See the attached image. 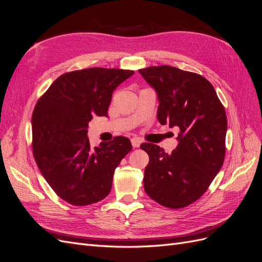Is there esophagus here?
Masks as SVG:
<instances>
[{"instance_id": "obj_1", "label": "esophagus", "mask_w": 262, "mask_h": 262, "mask_svg": "<svg viewBox=\"0 0 262 262\" xmlns=\"http://www.w3.org/2000/svg\"><path fill=\"white\" fill-rule=\"evenodd\" d=\"M142 143V140L140 138H132L131 139V144L133 147H139Z\"/></svg>"}]
</instances>
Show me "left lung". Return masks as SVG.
Masks as SVG:
<instances>
[{
	"instance_id": "1",
	"label": "left lung",
	"mask_w": 262,
	"mask_h": 262,
	"mask_svg": "<svg viewBox=\"0 0 262 262\" xmlns=\"http://www.w3.org/2000/svg\"><path fill=\"white\" fill-rule=\"evenodd\" d=\"M139 72L157 93L158 121L179 128L171 154L156 144H141L149 157L144 190L163 207L185 208L200 199L224 163L225 109L202 75L169 66Z\"/></svg>"
}]
</instances>
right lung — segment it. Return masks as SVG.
<instances>
[{
    "label": "right lung",
    "mask_w": 262,
    "mask_h": 262,
    "mask_svg": "<svg viewBox=\"0 0 262 262\" xmlns=\"http://www.w3.org/2000/svg\"><path fill=\"white\" fill-rule=\"evenodd\" d=\"M134 71L90 68L59 76L38 99L31 117L33 153L39 170L62 200L83 207L106 198L117 166L132 149L115 137L91 148L93 117L107 116L113 93Z\"/></svg>",
    "instance_id": "1"
}]
</instances>
